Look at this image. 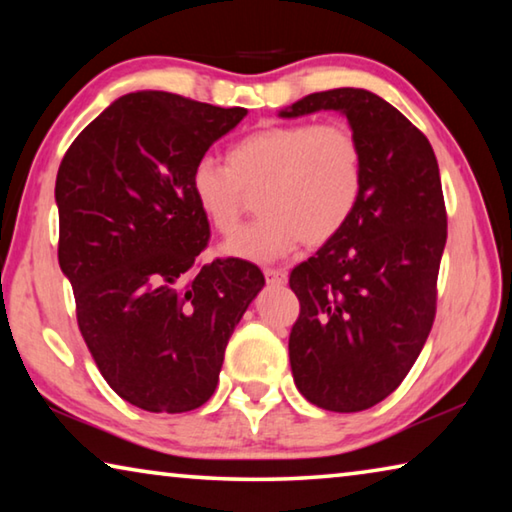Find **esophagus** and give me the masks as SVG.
<instances>
[{
	"label": "esophagus",
	"instance_id": "esophagus-1",
	"mask_svg": "<svg viewBox=\"0 0 512 512\" xmlns=\"http://www.w3.org/2000/svg\"><path fill=\"white\" fill-rule=\"evenodd\" d=\"M264 277L268 284H273V287H282V284H287V280H289L287 271H282V268H266Z\"/></svg>",
	"mask_w": 512,
	"mask_h": 512
}]
</instances>
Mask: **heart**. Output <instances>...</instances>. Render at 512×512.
I'll return each instance as SVG.
<instances>
[{
    "mask_svg": "<svg viewBox=\"0 0 512 512\" xmlns=\"http://www.w3.org/2000/svg\"><path fill=\"white\" fill-rule=\"evenodd\" d=\"M366 162L357 133L345 124H273L239 137L225 164L203 158L189 173V194L203 219L221 235L237 230L257 196L262 216L223 244V253L273 262L302 239L323 246L357 212Z\"/></svg>",
    "mask_w": 512,
    "mask_h": 512,
    "instance_id": "obj_1",
    "label": "heart"
}]
</instances>
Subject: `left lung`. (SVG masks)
<instances>
[{
	"label": "left lung",
	"mask_w": 512,
	"mask_h": 512,
	"mask_svg": "<svg viewBox=\"0 0 512 512\" xmlns=\"http://www.w3.org/2000/svg\"><path fill=\"white\" fill-rule=\"evenodd\" d=\"M348 117L366 180L350 223L291 271L300 316L289 336L293 381L325 411L379 404L409 375L436 316L447 212L436 155L400 110L361 88L307 94L280 110Z\"/></svg>",
	"instance_id": "1"
}]
</instances>
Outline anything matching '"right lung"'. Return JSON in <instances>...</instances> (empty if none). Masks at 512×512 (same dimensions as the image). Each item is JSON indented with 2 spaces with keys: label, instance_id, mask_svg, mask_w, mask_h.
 Listing matches in <instances>:
<instances>
[{
  "label": "right lung",
  "instance_id": "right-lung-1",
  "mask_svg": "<svg viewBox=\"0 0 512 512\" xmlns=\"http://www.w3.org/2000/svg\"><path fill=\"white\" fill-rule=\"evenodd\" d=\"M246 115L131 92L85 126L60 162V271L103 379L137 409L185 413L210 400L225 345L264 287L244 259L196 268L210 223L189 194V173Z\"/></svg>",
  "mask_w": 512,
  "mask_h": 512
}]
</instances>
